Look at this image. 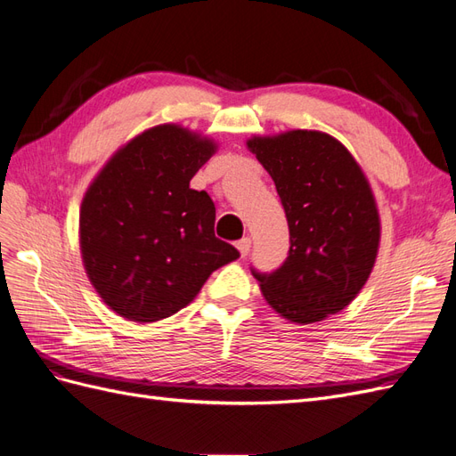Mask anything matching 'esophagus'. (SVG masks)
Listing matches in <instances>:
<instances>
[{"label": "esophagus", "instance_id": "esophagus-1", "mask_svg": "<svg viewBox=\"0 0 456 456\" xmlns=\"http://www.w3.org/2000/svg\"><path fill=\"white\" fill-rule=\"evenodd\" d=\"M236 247H238V251L241 253V256H245L247 253L251 251V238H241V240L236 243Z\"/></svg>", "mask_w": 456, "mask_h": 456}]
</instances>
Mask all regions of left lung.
Masks as SVG:
<instances>
[{"label": "left lung", "instance_id": "1", "mask_svg": "<svg viewBox=\"0 0 456 456\" xmlns=\"http://www.w3.org/2000/svg\"><path fill=\"white\" fill-rule=\"evenodd\" d=\"M278 190L289 256L270 273L251 268L268 305L308 325L346 308L375 266L380 218L354 156L322 131L295 129L247 141Z\"/></svg>", "mask_w": 456, "mask_h": 456}]
</instances>
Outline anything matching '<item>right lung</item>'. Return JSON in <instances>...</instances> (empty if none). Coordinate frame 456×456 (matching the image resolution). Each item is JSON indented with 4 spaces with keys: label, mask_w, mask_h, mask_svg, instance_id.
I'll return each mask as SVG.
<instances>
[{
    "label": "right lung",
    "mask_w": 456,
    "mask_h": 456,
    "mask_svg": "<svg viewBox=\"0 0 456 456\" xmlns=\"http://www.w3.org/2000/svg\"><path fill=\"white\" fill-rule=\"evenodd\" d=\"M216 144L175 123L110 158L79 211V247L96 293L136 323L176 314L209 275L240 256L215 236V203L190 188Z\"/></svg>",
    "instance_id": "right-lung-1"
}]
</instances>
